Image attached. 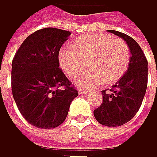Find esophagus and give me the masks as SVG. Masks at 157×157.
I'll return each instance as SVG.
<instances>
[{"label":"esophagus","mask_w":157,"mask_h":157,"mask_svg":"<svg viewBox=\"0 0 157 157\" xmlns=\"http://www.w3.org/2000/svg\"><path fill=\"white\" fill-rule=\"evenodd\" d=\"M78 92H79V94H87V93H88V90H86V89H82V88H80L79 90H78Z\"/></svg>","instance_id":"obj_1"}]
</instances>
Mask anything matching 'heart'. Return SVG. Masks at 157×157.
I'll use <instances>...</instances> for the list:
<instances>
[{
	"label": "heart",
	"mask_w": 157,
	"mask_h": 157,
	"mask_svg": "<svg viewBox=\"0 0 157 157\" xmlns=\"http://www.w3.org/2000/svg\"><path fill=\"white\" fill-rule=\"evenodd\" d=\"M129 58V48L124 40L102 33L78 38L72 48L62 47L59 53L60 67L71 78L79 75L86 63L88 70L77 80L83 87L115 83L126 72Z\"/></svg>",
	"instance_id": "obj_1"
}]
</instances>
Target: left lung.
Returning <instances> with one entry per match:
<instances>
[{"instance_id":"left-lung-1","label":"left lung","mask_w":157,"mask_h":157,"mask_svg":"<svg viewBox=\"0 0 157 157\" xmlns=\"http://www.w3.org/2000/svg\"><path fill=\"white\" fill-rule=\"evenodd\" d=\"M109 32L127 42L131 57L128 71L110 90L101 91L102 103L94 110V116L103 126L119 127L130 121L142 103L148 83V61L133 38L116 30H109Z\"/></svg>"}]
</instances>
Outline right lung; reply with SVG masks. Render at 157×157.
I'll list each match as a JSON object with an SVG mask.
<instances>
[{"mask_svg": "<svg viewBox=\"0 0 157 157\" xmlns=\"http://www.w3.org/2000/svg\"><path fill=\"white\" fill-rule=\"evenodd\" d=\"M71 32L44 28L29 35L12 61L11 86L17 106L30 125L55 128L65 121L78 91L59 68V53Z\"/></svg>", "mask_w": 157, "mask_h": 157, "instance_id": "add662e5", "label": "right lung"}]
</instances>
